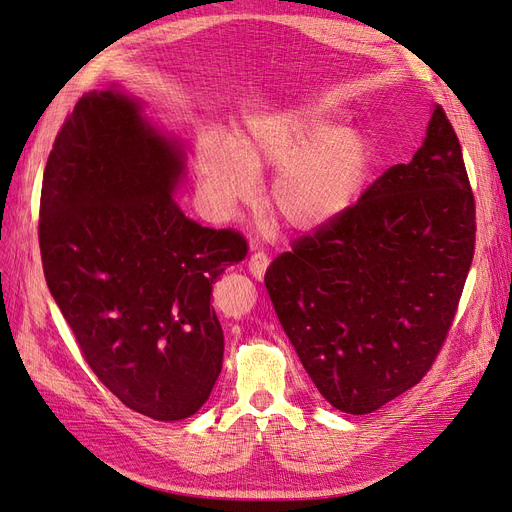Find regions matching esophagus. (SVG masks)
Wrapping results in <instances>:
<instances>
[{
    "label": "esophagus",
    "instance_id": "1",
    "mask_svg": "<svg viewBox=\"0 0 512 512\" xmlns=\"http://www.w3.org/2000/svg\"><path fill=\"white\" fill-rule=\"evenodd\" d=\"M247 267H250V273L256 277V280H262L269 267V256L265 252H254L250 256V262H247Z\"/></svg>",
    "mask_w": 512,
    "mask_h": 512
}]
</instances>
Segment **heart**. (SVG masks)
<instances>
[{"mask_svg":"<svg viewBox=\"0 0 512 512\" xmlns=\"http://www.w3.org/2000/svg\"><path fill=\"white\" fill-rule=\"evenodd\" d=\"M374 166L367 136L342 126L320 98L284 100L247 113L237 138L222 130L196 136L194 168L215 218L254 203L256 170H277L271 207L297 230L331 226L363 198Z\"/></svg>","mask_w":512,"mask_h":512,"instance_id":"heart-1","label":"heart"}]
</instances>
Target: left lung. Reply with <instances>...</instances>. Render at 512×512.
Returning <instances> with one entry per match:
<instances>
[{
    "label": "left lung",
    "mask_w": 512,
    "mask_h": 512,
    "mask_svg": "<svg viewBox=\"0 0 512 512\" xmlns=\"http://www.w3.org/2000/svg\"><path fill=\"white\" fill-rule=\"evenodd\" d=\"M474 235L459 138L433 106L412 162L271 262L275 314L333 408L369 414L423 380L453 324Z\"/></svg>",
    "instance_id": "1"
}]
</instances>
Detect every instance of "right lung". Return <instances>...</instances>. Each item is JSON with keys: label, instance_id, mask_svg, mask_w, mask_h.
Here are the masks:
<instances>
[{"label": "right lung", "instance_id": "obj_1", "mask_svg": "<svg viewBox=\"0 0 512 512\" xmlns=\"http://www.w3.org/2000/svg\"><path fill=\"white\" fill-rule=\"evenodd\" d=\"M183 149L113 85L61 126L40 196L42 269L100 382L123 406L181 421L209 399L224 333L211 290L247 254L235 230L185 218L173 200Z\"/></svg>", "mask_w": 512, "mask_h": 512}]
</instances>
